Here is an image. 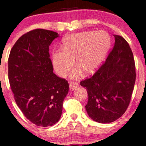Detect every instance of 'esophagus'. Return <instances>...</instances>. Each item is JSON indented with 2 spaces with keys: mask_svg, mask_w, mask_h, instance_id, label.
Returning a JSON list of instances; mask_svg holds the SVG:
<instances>
[{
  "mask_svg": "<svg viewBox=\"0 0 146 146\" xmlns=\"http://www.w3.org/2000/svg\"><path fill=\"white\" fill-rule=\"evenodd\" d=\"M69 87H70V89L74 90L76 89L78 87V83H76V82H72L70 83Z\"/></svg>",
  "mask_w": 146,
  "mask_h": 146,
  "instance_id": "obj_1",
  "label": "esophagus"
}]
</instances>
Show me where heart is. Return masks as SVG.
<instances>
[{"instance_id": "heart-1", "label": "heart", "mask_w": 146, "mask_h": 146, "mask_svg": "<svg viewBox=\"0 0 146 146\" xmlns=\"http://www.w3.org/2000/svg\"><path fill=\"white\" fill-rule=\"evenodd\" d=\"M110 44V37L104 31L83 32L68 36L62 40V50L52 52L54 68L60 76L65 77L74 60L76 69L72 73V78L78 77L80 72L85 75L91 74L98 68Z\"/></svg>"}]
</instances>
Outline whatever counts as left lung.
<instances>
[{
	"label": "left lung",
	"instance_id": "obj_1",
	"mask_svg": "<svg viewBox=\"0 0 146 146\" xmlns=\"http://www.w3.org/2000/svg\"><path fill=\"white\" fill-rule=\"evenodd\" d=\"M115 43L106 60L92 76L80 82L87 90L89 117L99 123H111L128 107L135 82L134 58L122 36L113 35Z\"/></svg>",
	"mask_w": 146,
	"mask_h": 146
}]
</instances>
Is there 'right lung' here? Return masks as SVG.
Returning a JSON list of instances; mask_svg holds the SVG:
<instances>
[{"instance_id":"right-lung-1","label":"right lung","mask_w":146,"mask_h":146,"mask_svg":"<svg viewBox=\"0 0 146 146\" xmlns=\"http://www.w3.org/2000/svg\"><path fill=\"white\" fill-rule=\"evenodd\" d=\"M56 32L37 29L21 37L9 57V80L14 98L25 116L38 126L59 121L63 101L68 93L66 80L53 72L49 46Z\"/></svg>"}]
</instances>
